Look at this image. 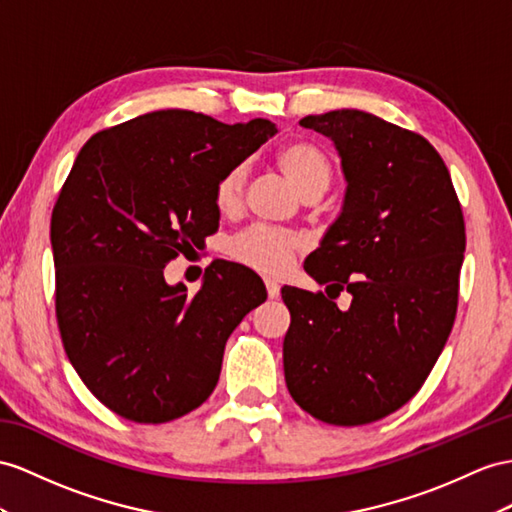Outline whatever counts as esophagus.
Segmentation results:
<instances>
[{
    "instance_id": "1",
    "label": "esophagus",
    "mask_w": 512,
    "mask_h": 512,
    "mask_svg": "<svg viewBox=\"0 0 512 512\" xmlns=\"http://www.w3.org/2000/svg\"><path fill=\"white\" fill-rule=\"evenodd\" d=\"M266 290H268V298H277L279 296V283L266 279Z\"/></svg>"
}]
</instances>
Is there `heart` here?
Listing matches in <instances>:
<instances>
[{
  "label": "heart",
  "mask_w": 512,
  "mask_h": 512,
  "mask_svg": "<svg viewBox=\"0 0 512 512\" xmlns=\"http://www.w3.org/2000/svg\"><path fill=\"white\" fill-rule=\"evenodd\" d=\"M277 166L285 179L292 183V188L300 194V199L309 194L322 196L333 177L329 155L318 144L305 140H292L283 144L277 151ZM244 179L246 168L242 164L233 166L229 173L220 177L214 188V203L218 212L231 214L240 207ZM298 251L300 242L294 235L264 227H255L238 235L231 244V253L235 259L266 274L283 272Z\"/></svg>",
  "instance_id": "obj_1"
}]
</instances>
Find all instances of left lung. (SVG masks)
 I'll list each match as a JSON object with an SVG mask.
<instances>
[{"label":"left lung","instance_id":"obj_1","mask_svg":"<svg viewBox=\"0 0 512 512\" xmlns=\"http://www.w3.org/2000/svg\"><path fill=\"white\" fill-rule=\"evenodd\" d=\"M342 160V209L305 259L311 294L281 287L290 309L285 383L320 422L359 426L409 402L448 342L465 222L448 168L432 144L361 110L300 121ZM353 300L342 312L334 298Z\"/></svg>","mask_w":512,"mask_h":512}]
</instances>
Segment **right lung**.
Returning a JSON list of instances; mask_svg holds the SVG:
<instances>
[{"label": "right lung", "mask_w": 512, "mask_h": 512, "mask_svg": "<svg viewBox=\"0 0 512 512\" xmlns=\"http://www.w3.org/2000/svg\"><path fill=\"white\" fill-rule=\"evenodd\" d=\"M274 134L266 119L157 110L77 153L51 214L56 316L75 372L116 415L164 424L201 406L229 335L266 300L231 261H214L194 296L164 268L218 229L216 183Z\"/></svg>", "instance_id": "1"}]
</instances>
